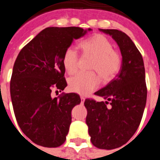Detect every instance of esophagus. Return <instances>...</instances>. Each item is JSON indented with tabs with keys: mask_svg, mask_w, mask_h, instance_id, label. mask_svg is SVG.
Returning a JSON list of instances; mask_svg holds the SVG:
<instances>
[{
	"mask_svg": "<svg viewBox=\"0 0 160 160\" xmlns=\"http://www.w3.org/2000/svg\"><path fill=\"white\" fill-rule=\"evenodd\" d=\"M80 100H81V104H84L85 100V98L84 96H80Z\"/></svg>",
	"mask_w": 160,
	"mask_h": 160,
	"instance_id": "esophagus-1",
	"label": "esophagus"
}]
</instances>
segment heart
<instances>
[{
  "mask_svg": "<svg viewBox=\"0 0 160 160\" xmlns=\"http://www.w3.org/2000/svg\"><path fill=\"white\" fill-rule=\"evenodd\" d=\"M80 47L83 53L92 56L90 70L99 73L103 80H109L118 74L121 67V58L113 51V46L108 39L100 34L94 35L81 41ZM79 55L75 49L69 47L63 55V66L65 71L72 75L76 71ZM100 78L95 72L79 73L69 80V88L72 92L87 95L99 86Z\"/></svg>",
  "mask_w": 160,
  "mask_h": 160,
  "instance_id": "heart-1",
  "label": "heart"
}]
</instances>
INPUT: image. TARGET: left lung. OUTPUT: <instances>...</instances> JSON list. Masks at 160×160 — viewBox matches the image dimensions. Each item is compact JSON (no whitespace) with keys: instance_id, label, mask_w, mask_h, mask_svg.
Listing matches in <instances>:
<instances>
[{"instance_id":"left-lung-1","label":"left lung","mask_w":160,"mask_h":160,"mask_svg":"<svg viewBox=\"0 0 160 160\" xmlns=\"http://www.w3.org/2000/svg\"><path fill=\"white\" fill-rule=\"evenodd\" d=\"M99 31L116 42L122 63L114 80L95 93L105 102L85 100L86 124L95 147L114 149L129 141L140 124L147 99L145 70L141 54L126 34L113 29Z\"/></svg>"}]
</instances>
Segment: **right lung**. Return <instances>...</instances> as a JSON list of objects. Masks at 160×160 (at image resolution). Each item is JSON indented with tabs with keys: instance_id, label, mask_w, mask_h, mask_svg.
Instances as JSON below:
<instances>
[{
	"instance_id": "add662e5",
	"label": "right lung",
	"mask_w": 160,
	"mask_h": 160,
	"mask_svg": "<svg viewBox=\"0 0 160 160\" xmlns=\"http://www.w3.org/2000/svg\"><path fill=\"white\" fill-rule=\"evenodd\" d=\"M91 31L75 26L44 29L16 58L10 85L14 113L22 132L37 145L55 148L66 139L71 110L80 98L75 93L52 98L51 90L67 86L64 53L74 40Z\"/></svg>"
}]
</instances>
